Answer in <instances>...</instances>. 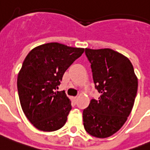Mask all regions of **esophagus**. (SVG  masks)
I'll use <instances>...</instances> for the list:
<instances>
[{"label": "esophagus", "mask_w": 150, "mask_h": 150, "mask_svg": "<svg viewBox=\"0 0 150 150\" xmlns=\"http://www.w3.org/2000/svg\"><path fill=\"white\" fill-rule=\"evenodd\" d=\"M77 99H78L77 96H74V97H73V100H74V102H76V100H77Z\"/></svg>", "instance_id": "obj_1"}]
</instances>
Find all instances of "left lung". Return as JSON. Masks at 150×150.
I'll list each match as a JSON object with an SVG mask.
<instances>
[{
    "mask_svg": "<svg viewBox=\"0 0 150 150\" xmlns=\"http://www.w3.org/2000/svg\"><path fill=\"white\" fill-rule=\"evenodd\" d=\"M85 53L100 96L92 99L83 112L84 128L93 137L106 138L117 133L130 114L138 79L130 60L117 51L86 48Z\"/></svg>",
    "mask_w": 150,
    "mask_h": 150,
    "instance_id": "left-lung-1",
    "label": "left lung"
}]
</instances>
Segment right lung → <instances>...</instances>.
<instances>
[{"label": "right lung", "mask_w": 150, "mask_h": 150, "mask_svg": "<svg viewBox=\"0 0 150 150\" xmlns=\"http://www.w3.org/2000/svg\"><path fill=\"white\" fill-rule=\"evenodd\" d=\"M84 52L59 43L33 48L17 76V90L24 114L39 130L52 132L64 126L71 101L64 91H56L69 67Z\"/></svg>", "instance_id": "add662e5"}]
</instances>
